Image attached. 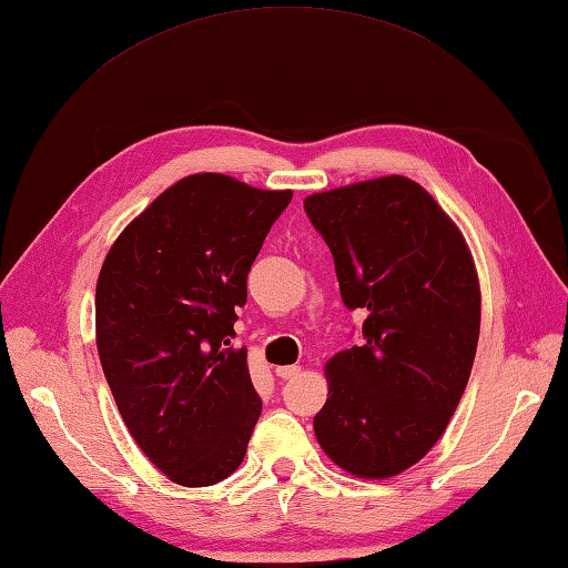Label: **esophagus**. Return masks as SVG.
<instances>
[{
    "instance_id": "obj_1",
    "label": "esophagus",
    "mask_w": 568,
    "mask_h": 568,
    "mask_svg": "<svg viewBox=\"0 0 568 568\" xmlns=\"http://www.w3.org/2000/svg\"><path fill=\"white\" fill-rule=\"evenodd\" d=\"M275 375H278L281 379H293L300 375V365H281L275 367Z\"/></svg>"
}]
</instances>
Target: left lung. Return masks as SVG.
Segmentation results:
<instances>
[{"instance_id": "1", "label": "left lung", "mask_w": 568, "mask_h": 568, "mask_svg": "<svg viewBox=\"0 0 568 568\" xmlns=\"http://www.w3.org/2000/svg\"><path fill=\"white\" fill-rule=\"evenodd\" d=\"M332 248L341 300L365 314L363 341L326 363L314 433L361 479L397 477L440 440L479 341L481 293L463 232L406 176L305 201Z\"/></svg>"}]
</instances>
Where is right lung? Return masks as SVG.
<instances>
[{
	"mask_svg": "<svg viewBox=\"0 0 568 568\" xmlns=\"http://www.w3.org/2000/svg\"><path fill=\"white\" fill-rule=\"evenodd\" d=\"M293 191L193 174L128 224L97 283V348L125 426L181 486L242 465L261 399L234 348L236 307Z\"/></svg>",
	"mask_w": 568,
	"mask_h": 568,
	"instance_id": "right-lung-1",
	"label": "right lung"
}]
</instances>
